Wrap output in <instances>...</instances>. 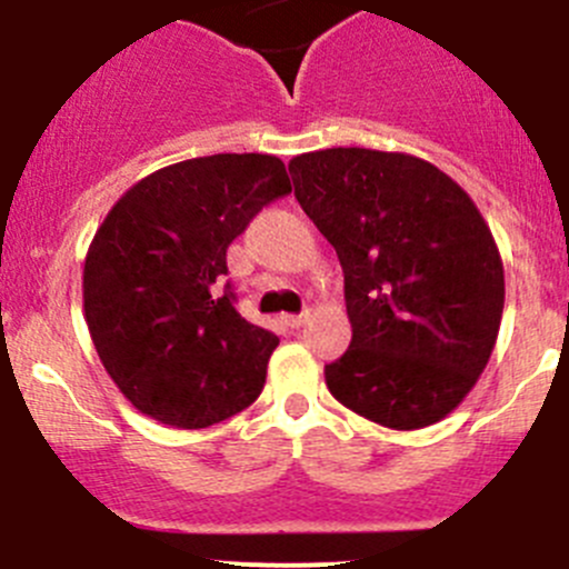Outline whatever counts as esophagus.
<instances>
[{"label":"esophagus","instance_id":"1","mask_svg":"<svg viewBox=\"0 0 569 569\" xmlns=\"http://www.w3.org/2000/svg\"><path fill=\"white\" fill-rule=\"evenodd\" d=\"M308 317H311V313H286L283 317V325L286 327H291V330H297V327H302L308 321Z\"/></svg>","mask_w":569,"mask_h":569}]
</instances>
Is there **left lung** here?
<instances>
[{
	"mask_svg": "<svg viewBox=\"0 0 569 569\" xmlns=\"http://www.w3.org/2000/svg\"><path fill=\"white\" fill-rule=\"evenodd\" d=\"M289 173L343 269L352 343L325 366L330 393L388 429L446 418L501 327L503 263L485 217L410 153L327 148L291 159Z\"/></svg>",
	"mask_w": 569,
	"mask_h": 569,
	"instance_id": "left-lung-1",
	"label": "left lung"
}]
</instances>
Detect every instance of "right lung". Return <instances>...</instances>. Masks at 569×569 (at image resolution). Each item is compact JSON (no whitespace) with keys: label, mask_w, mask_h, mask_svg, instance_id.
<instances>
[{"label":"right lung","mask_w":569,"mask_h":569,"mask_svg":"<svg viewBox=\"0 0 569 569\" xmlns=\"http://www.w3.org/2000/svg\"><path fill=\"white\" fill-rule=\"evenodd\" d=\"M289 192L278 157L214 153L146 176L109 209L84 258V319L137 410L203 429L258 399L280 338L237 311L226 252Z\"/></svg>","instance_id":"right-lung-1"}]
</instances>
